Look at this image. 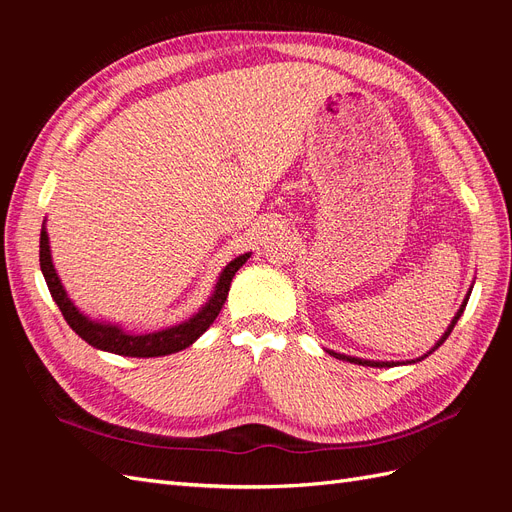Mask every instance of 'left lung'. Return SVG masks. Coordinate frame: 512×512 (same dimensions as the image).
<instances>
[{"mask_svg": "<svg viewBox=\"0 0 512 512\" xmlns=\"http://www.w3.org/2000/svg\"><path fill=\"white\" fill-rule=\"evenodd\" d=\"M472 292V290H470ZM470 292H468V297L463 299V303H461V307H459V312L455 314V318H453V322L448 324V329L444 331V335L440 337V342L433 346L425 356H429L433 350H438L444 342H446V337L451 335V331L455 329V324H457V320L461 318V314H463V309H466V305H468V299H470ZM329 354L331 356H335V359H339V361H348V363H354V365H365V367H393V365H399V363H389V361H365V359H356V356H346V354H339V352H333V350H329ZM425 356H421V359H425ZM421 359H416V361H421ZM416 361H408V363H416Z\"/></svg>", "mask_w": 512, "mask_h": 512, "instance_id": "left-lung-1", "label": "left lung"}]
</instances>
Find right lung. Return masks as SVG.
<instances>
[{
    "label": "right lung",
    "mask_w": 512,
    "mask_h": 512,
    "mask_svg": "<svg viewBox=\"0 0 512 512\" xmlns=\"http://www.w3.org/2000/svg\"><path fill=\"white\" fill-rule=\"evenodd\" d=\"M247 258H250V252L237 256L235 260H230L220 273V280L215 284V290L211 294V299L205 303L203 309H198V314H194L190 320H185L177 327L162 329L156 333H145V335H132L126 333L117 324H106L87 318L83 312H79L70 299L68 292L61 286L59 275L55 273L53 260H51V247H49V235H46V226L42 224L40 230V269L46 280V286L51 290V297L57 303V307L64 314L66 322L70 324V329L79 335L81 339L89 346H94L104 352H113L121 356H138V359H149V356H164V354H173L179 350H185L192 346L196 339L203 335L213 320L218 318L220 309L228 297L230 282L235 273L245 265Z\"/></svg>",
    "instance_id": "1"
}]
</instances>
